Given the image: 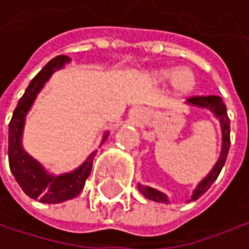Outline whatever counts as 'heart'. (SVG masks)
Segmentation results:
<instances>
[{"label": "heart", "mask_w": 249, "mask_h": 249, "mask_svg": "<svg viewBox=\"0 0 249 249\" xmlns=\"http://www.w3.org/2000/svg\"><path fill=\"white\" fill-rule=\"evenodd\" d=\"M158 78L160 81H168V80H172L174 83V87L178 93L181 94H187L190 91L194 90L196 87V75L191 70H178V71H162L158 74Z\"/></svg>", "instance_id": "obj_1"}]
</instances>
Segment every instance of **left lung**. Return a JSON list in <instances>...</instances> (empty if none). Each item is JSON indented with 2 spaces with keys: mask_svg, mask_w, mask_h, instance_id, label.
<instances>
[{
  "mask_svg": "<svg viewBox=\"0 0 249 249\" xmlns=\"http://www.w3.org/2000/svg\"><path fill=\"white\" fill-rule=\"evenodd\" d=\"M187 103L212 110L214 113V116L219 119L220 128H222V152H220L219 160L216 162V165L213 166L210 174L194 190L191 201H196L212 187V184L217 179L222 168L225 166V162H226V158H228V153H229V146H231V121H229L228 113H226V105L223 103L222 97H219V96H194V97H190L187 100ZM139 191L146 198L153 200L156 203H166V204L169 203L166 194H163V193H160V191H158V190H155L152 187H146V185L139 184Z\"/></svg>",
  "mask_w": 249,
  "mask_h": 249,
  "instance_id": "obj_1",
  "label": "left lung"
}]
</instances>
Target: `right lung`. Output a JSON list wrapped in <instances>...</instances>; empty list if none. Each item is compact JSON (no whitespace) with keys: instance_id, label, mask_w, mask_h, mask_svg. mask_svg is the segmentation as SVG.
Instances as JSON below:
<instances>
[{"instance_id":"obj_1","label":"right lung","mask_w":249,"mask_h":249,"mask_svg":"<svg viewBox=\"0 0 249 249\" xmlns=\"http://www.w3.org/2000/svg\"><path fill=\"white\" fill-rule=\"evenodd\" d=\"M71 59L67 55H58L51 59L30 81L26 89L23 97L18 100L17 107L13 112V118L8 125V163L10 169L21 187V190L33 200H39L40 203L56 204L67 200H71L80 194L84 188L86 179L90 175L91 163L96 152H93L77 169L62 174V175H51L45 171V168L35 160L30 155H27L21 146L23 128L26 115L30 110L37 93L42 90L45 83L49 80L55 70L62 68ZM107 133H105L102 143L106 140Z\"/></svg>"}]
</instances>
